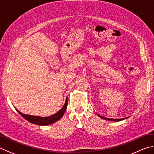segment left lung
<instances>
[{"mask_svg":"<svg viewBox=\"0 0 154 154\" xmlns=\"http://www.w3.org/2000/svg\"><path fill=\"white\" fill-rule=\"evenodd\" d=\"M99 117H100L101 118H102V119H104V120H109V121H121L122 120H125V118H121V119H112V118H105V117H103L101 116L100 115H98ZM128 118V117H127Z\"/></svg>","mask_w":154,"mask_h":154,"instance_id":"obj_1","label":"left lung"}]
</instances>
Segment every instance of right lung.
I'll return each instance as SVG.
<instances>
[{
	"label": "right lung",
	"mask_w": 154,
	"mask_h": 154,
	"mask_svg": "<svg viewBox=\"0 0 154 154\" xmlns=\"http://www.w3.org/2000/svg\"><path fill=\"white\" fill-rule=\"evenodd\" d=\"M67 106V97L66 100V103H65L64 106L63 107L57 112L56 114L51 115L50 116L48 117H40V116H32V115H27L22 114V113L20 112L19 110H17V112L20 114L21 116L23 118H25L26 120H28V122H31L32 124H34V125H40V126H46V125H49L51 124H53L54 122L58 121L59 119H61L64 114V112L66 111Z\"/></svg>",
	"instance_id": "add662e5"
}]
</instances>
